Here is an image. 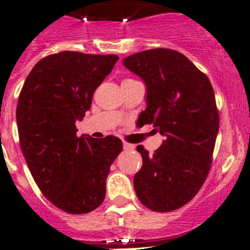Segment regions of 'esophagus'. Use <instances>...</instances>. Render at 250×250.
<instances>
[{
  "label": "esophagus",
  "mask_w": 250,
  "mask_h": 250,
  "mask_svg": "<svg viewBox=\"0 0 250 250\" xmlns=\"http://www.w3.org/2000/svg\"><path fill=\"white\" fill-rule=\"evenodd\" d=\"M135 146L133 145V144H129V143H125V141H123V148L125 150H133Z\"/></svg>",
  "instance_id": "34e87169"
}]
</instances>
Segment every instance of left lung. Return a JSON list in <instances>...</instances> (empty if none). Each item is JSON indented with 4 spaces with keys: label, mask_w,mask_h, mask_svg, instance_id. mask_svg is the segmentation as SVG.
<instances>
[{
    "label": "left lung",
    "mask_w": 250,
    "mask_h": 250,
    "mask_svg": "<svg viewBox=\"0 0 250 250\" xmlns=\"http://www.w3.org/2000/svg\"><path fill=\"white\" fill-rule=\"evenodd\" d=\"M122 62L146 85L147 106L139 116L141 123H153L165 137L153 155L137 147L143 167L133 180L135 193L151 210H175L195 197L210 169L219 130L213 87L173 49L144 50Z\"/></svg>",
    "instance_id": "8db88e82"
}]
</instances>
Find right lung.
Instances as JSON below:
<instances>
[{"mask_svg": "<svg viewBox=\"0 0 250 250\" xmlns=\"http://www.w3.org/2000/svg\"><path fill=\"white\" fill-rule=\"evenodd\" d=\"M117 60L70 50L48 55L20 92L17 125L25 161L41 192L66 213H89L103 203L110 167L122 151L116 137L76 135V121Z\"/></svg>", "mask_w": 250, "mask_h": 250, "instance_id": "add662e5", "label": "right lung"}]
</instances>
